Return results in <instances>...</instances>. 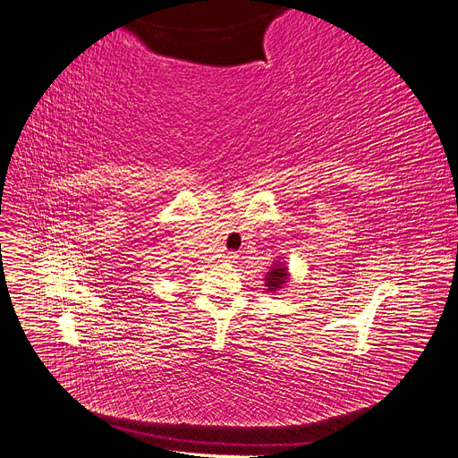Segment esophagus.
<instances>
[{
    "instance_id": "34e87169",
    "label": "esophagus",
    "mask_w": 458,
    "mask_h": 458,
    "mask_svg": "<svg viewBox=\"0 0 458 458\" xmlns=\"http://www.w3.org/2000/svg\"><path fill=\"white\" fill-rule=\"evenodd\" d=\"M225 258H227V261H234V259L239 258V254H237V252H227Z\"/></svg>"
}]
</instances>
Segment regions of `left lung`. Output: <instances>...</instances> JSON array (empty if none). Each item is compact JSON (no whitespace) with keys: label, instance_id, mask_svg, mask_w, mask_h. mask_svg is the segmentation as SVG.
Listing matches in <instances>:
<instances>
[{"label":"left lung","instance_id":"left-lung-1","mask_svg":"<svg viewBox=\"0 0 458 458\" xmlns=\"http://www.w3.org/2000/svg\"><path fill=\"white\" fill-rule=\"evenodd\" d=\"M286 279H288L286 267H284V263L279 261V263H276V266H273L271 271L266 275V286H267L269 293H273V290L283 288V284L286 283Z\"/></svg>","mask_w":458,"mask_h":458}]
</instances>
